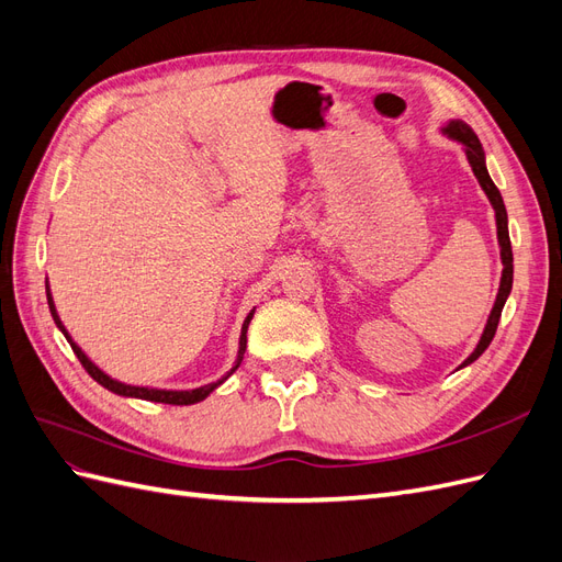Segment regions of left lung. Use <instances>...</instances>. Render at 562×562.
<instances>
[{
    "mask_svg": "<svg viewBox=\"0 0 562 562\" xmlns=\"http://www.w3.org/2000/svg\"><path fill=\"white\" fill-rule=\"evenodd\" d=\"M450 138L464 143L467 147V157H469V164L473 168L475 178H479L481 187L485 190L492 209H495V215H497V236H499V246H502V265H504V271H502V283H499V293H497V300H495V307H492V314L487 318V326L483 330V337L479 347L473 349V353L469 356V359L462 363L469 366L473 363L479 356L490 347L492 337H495L497 333V326H499V318H502V310H504V302L508 297V293H512V285H514V250H512V239H508V223H506V209H504V199L497 190V184L492 182L487 168H485V151H483V145L479 140V135L473 133V128L464 122H450L446 128H443Z\"/></svg>",
    "mask_w": 562,
    "mask_h": 562,
    "instance_id": "8db88e82",
    "label": "left lung"
}]
</instances>
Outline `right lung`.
<instances>
[{
    "label": "right lung",
    "instance_id": "right-lung-1",
    "mask_svg": "<svg viewBox=\"0 0 562 562\" xmlns=\"http://www.w3.org/2000/svg\"><path fill=\"white\" fill-rule=\"evenodd\" d=\"M46 300H48V310H50V316H54V321H56V326L63 330V335L67 337V342H70V347H72V351L77 353V359H79V363L83 366V370L89 372V375L98 382V384H103L105 389H110V391H114V394H119V396H131V398H143V401H155V403H168V405H192V403H199V401H203L206 398L213 389H217V384H223L225 382V378L223 380H217V382H213V384H206V386H199V389H192V391H164V389H147V386H131V384H122V382H116V380H112V378H108L103 370L100 368H95L89 359H87V353H83L72 339H70V335H67V330H65V326L60 323V318H58V314H56V307H54V300H50V293H48V285H46ZM252 314L255 312H250L248 316H246V321H244V328H241V342H239V359H236V366L229 370V375L232 372L239 368V363H241V359H244V353H246V330H248V323H250V318H252Z\"/></svg>",
    "mask_w": 562,
    "mask_h": 562
}]
</instances>
